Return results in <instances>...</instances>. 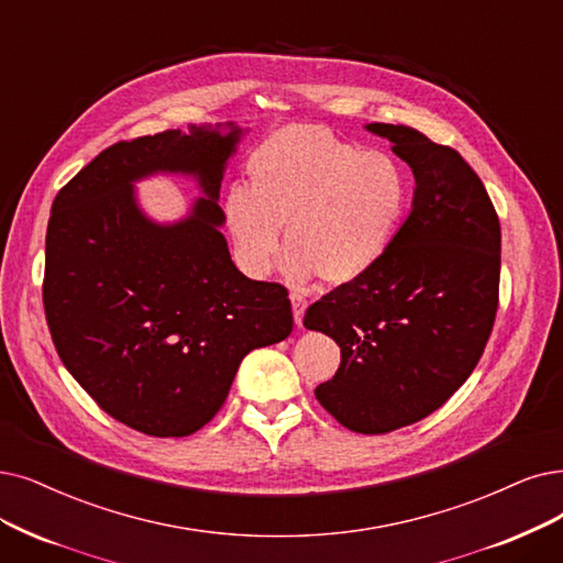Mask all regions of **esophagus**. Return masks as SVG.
Listing matches in <instances>:
<instances>
[{"mask_svg": "<svg viewBox=\"0 0 563 563\" xmlns=\"http://www.w3.org/2000/svg\"><path fill=\"white\" fill-rule=\"evenodd\" d=\"M290 305H294V321L298 328H302V319H305V309H307V298L298 290L290 294Z\"/></svg>", "mask_w": 563, "mask_h": 563, "instance_id": "esophagus-1", "label": "esophagus"}]
</instances>
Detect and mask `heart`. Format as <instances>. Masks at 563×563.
<instances>
[{
    "label": "heart",
    "instance_id": "b5f03b06",
    "mask_svg": "<svg viewBox=\"0 0 563 563\" xmlns=\"http://www.w3.org/2000/svg\"><path fill=\"white\" fill-rule=\"evenodd\" d=\"M252 187L233 185L223 217L242 267L267 275L286 220L284 273L349 284L384 261L409 206V177L390 154L357 150L323 126L294 124L250 162Z\"/></svg>",
    "mask_w": 563,
    "mask_h": 563
}]
</instances>
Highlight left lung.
<instances>
[{"instance_id":"left-lung-1","label":"left lung","mask_w":563,"mask_h":563,"mask_svg":"<svg viewBox=\"0 0 563 563\" xmlns=\"http://www.w3.org/2000/svg\"><path fill=\"white\" fill-rule=\"evenodd\" d=\"M416 177L413 203L372 273L305 313L342 349L313 395L360 434H386L437 411L474 372L499 305L501 227L460 152L404 124H367Z\"/></svg>"}]
</instances>
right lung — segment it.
<instances>
[{
  "instance_id": "add662e5",
  "label": "right lung",
  "mask_w": 563,
  "mask_h": 563,
  "mask_svg": "<svg viewBox=\"0 0 563 563\" xmlns=\"http://www.w3.org/2000/svg\"><path fill=\"white\" fill-rule=\"evenodd\" d=\"M242 133L191 124L120 141L53 200L43 307L55 349L108 416L147 437L200 430L242 357L294 330L286 288L244 277L219 231ZM156 172L197 177L205 196L185 220L156 224L140 210L132 185Z\"/></svg>"
}]
</instances>
